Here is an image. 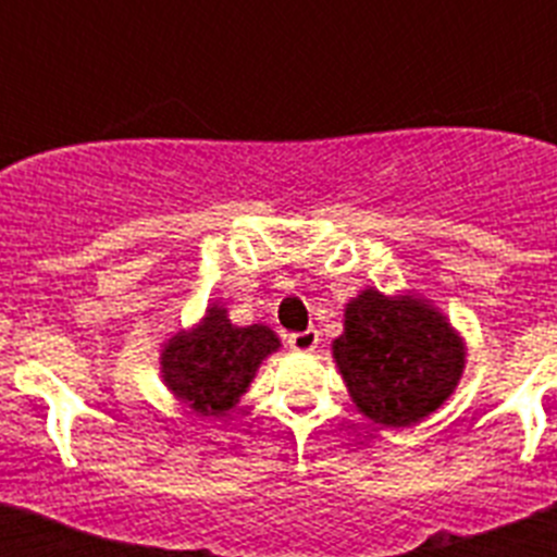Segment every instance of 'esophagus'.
<instances>
[{"label": "esophagus", "instance_id": "34e87169", "mask_svg": "<svg viewBox=\"0 0 557 557\" xmlns=\"http://www.w3.org/2000/svg\"><path fill=\"white\" fill-rule=\"evenodd\" d=\"M318 339H321V334H318V329H307V332H295L289 334V348L298 354H309L318 348Z\"/></svg>", "mask_w": 557, "mask_h": 557}]
</instances>
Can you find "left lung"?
<instances>
[{
    "label": "left lung",
    "mask_w": 557,
    "mask_h": 557,
    "mask_svg": "<svg viewBox=\"0 0 557 557\" xmlns=\"http://www.w3.org/2000/svg\"><path fill=\"white\" fill-rule=\"evenodd\" d=\"M466 339L412 289H359L343 309L332 357L354 407L373 424L416 426L449 401L466 371Z\"/></svg>",
    "instance_id": "1"
}]
</instances>
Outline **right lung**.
<instances>
[{
    "mask_svg": "<svg viewBox=\"0 0 557 557\" xmlns=\"http://www.w3.org/2000/svg\"><path fill=\"white\" fill-rule=\"evenodd\" d=\"M282 339L264 323L234 326L223 301H209L191 326L164 337L159 373L186 410L203 418L228 416Z\"/></svg>",
    "mask_w": 557,
    "mask_h": 557,
    "instance_id": "obj_1",
    "label": "right lung"
}]
</instances>
